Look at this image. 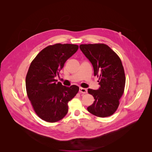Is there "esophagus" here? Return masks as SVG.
<instances>
[{
    "label": "esophagus",
    "instance_id": "1",
    "mask_svg": "<svg viewBox=\"0 0 152 152\" xmlns=\"http://www.w3.org/2000/svg\"><path fill=\"white\" fill-rule=\"evenodd\" d=\"M79 92L82 94H86L87 92V90L86 89L83 88V87H80L79 88Z\"/></svg>",
    "mask_w": 152,
    "mask_h": 152
}]
</instances>
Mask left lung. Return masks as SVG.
Wrapping results in <instances>:
<instances>
[{
    "label": "left lung",
    "mask_w": 152,
    "mask_h": 152,
    "mask_svg": "<svg viewBox=\"0 0 152 152\" xmlns=\"http://www.w3.org/2000/svg\"><path fill=\"white\" fill-rule=\"evenodd\" d=\"M79 48L91 62L94 76L99 78L100 86L98 90L88 89L95 100L87 110L100 118L112 115L118 108L125 87L126 77L121 60L104 44H81Z\"/></svg>",
    "instance_id": "obj_1"
}]
</instances>
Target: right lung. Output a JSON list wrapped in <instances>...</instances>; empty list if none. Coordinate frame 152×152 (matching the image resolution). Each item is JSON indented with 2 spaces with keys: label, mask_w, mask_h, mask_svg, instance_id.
Returning <instances> with one entry per match:
<instances>
[{
  "label": "right lung",
  "mask_w": 152,
  "mask_h": 152,
  "mask_svg": "<svg viewBox=\"0 0 152 152\" xmlns=\"http://www.w3.org/2000/svg\"><path fill=\"white\" fill-rule=\"evenodd\" d=\"M78 48L71 44L50 45L31 63L26 77V92L36 113L45 121L57 122L65 117L68 102L79 91L78 86L66 87L55 79Z\"/></svg>",
  "instance_id": "obj_1"
}]
</instances>
